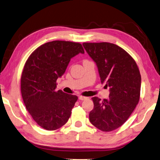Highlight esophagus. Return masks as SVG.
Returning a JSON list of instances; mask_svg holds the SVG:
<instances>
[{
  "label": "esophagus",
  "instance_id": "34e87169",
  "mask_svg": "<svg viewBox=\"0 0 160 160\" xmlns=\"http://www.w3.org/2000/svg\"><path fill=\"white\" fill-rule=\"evenodd\" d=\"M87 97H82V96H79V97H78V99H79L80 101H84V100H85V99H87Z\"/></svg>",
  "mask_w": 160,
  "mask_h": 160
}]
</instances>
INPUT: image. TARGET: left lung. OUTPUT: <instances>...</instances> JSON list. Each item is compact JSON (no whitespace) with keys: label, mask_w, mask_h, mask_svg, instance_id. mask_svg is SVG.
<instances>
[{"label":"left lung","mask_w":160,"mask_h":160,"mask_svg":"<svg viewBox=\"0 0 160 160\" xmlns=\"http://www.w3.org/2000/svg\"><path fill=\"white\" fill-rule=\"evenodd\" d=\"M87 53L96 63L101 83L109 88V97L92 98L94 108L89 121L103 132L122 125L140 98L141 77L133 58L119 46L109 42H85Z\"/></svg>","instance_id":"left-lung-1"}]
</instances>
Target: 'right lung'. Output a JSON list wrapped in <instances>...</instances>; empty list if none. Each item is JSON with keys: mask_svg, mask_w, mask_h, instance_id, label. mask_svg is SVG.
I'll return each instance as SVG.
<instances>
[{"mask_svg": "<svg viewBox=\"0 0 160 160\" xmlns=\"http://www.w3.org/2000/svg\"><path fill=\"white\" fill-rule=\"evenodd\" d=\"M85 54L80 43L62 40L40 46L25 63L21 78L23 101L42 128L52 131L67 122L78 97L56 91L57 80L64 74L72 57Z\"/></svg>", "mask_w": 160, "mask_h": 160, "instance_id": "add662e5", "label": "right lung"}]
</instances>
